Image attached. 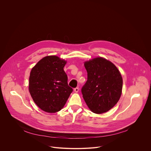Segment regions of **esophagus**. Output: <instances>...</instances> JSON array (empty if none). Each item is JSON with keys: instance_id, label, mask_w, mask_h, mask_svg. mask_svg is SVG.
<instances>
[{"instance_id": "1", "label": "esophagus", "mask_w": 151, "mask_h": 151, "mask_svg": "<svg viewBox=\"0 0 151 151\" xmlns=\"http://www.w3.org/2000/svg\"><path fill=\"white\" fill-rule=\"evenodd\" d=\"M79 88H74V91L75 92V93H78V91H79Z\"/></svg>"}]
</instances>
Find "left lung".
Instances as JSON below:
<instances>
[{
	"label": "left lung",
	"instance_id": "left-lung-1",
	"mask_svg": "<svg viewBox=\"0 0 151 151\" xmlns=\"http://www.w3.org/2000/svg\"><path fill=\"white\" fill-rule=\"evenodd\" d=\"M88 79L82 88L83 98L94 113L106 112L118 103L122 90V78L111 61L98 57L84 62Z\"/></svg>",
	"mask_w": 151,
	"mask_h": 151
}]
</instances>
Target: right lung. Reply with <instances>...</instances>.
I'll use <instances>...</instances> for the list:
<instances>
[{
  "label": "right lung",
  "instance_id": "1",
  "mask_svg": "<svg viewBox=\"0 0 151 151\" xmlns=\"http://www.w3.org/2000/svg\"><path fill=\"white\" fill-rule=\"evenodd\" d=\"M67 61L48 55L32 69L29 83L31 97L39 108L48 113L60 111L73 91L64 71Z\"/></svg>",
  "mask_w": 151,
  "mask_h": 151
}]
</instances>
